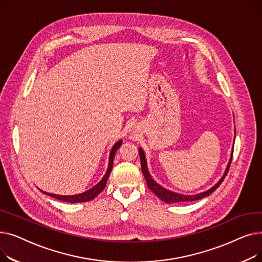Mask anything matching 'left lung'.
<instances>
[{"instance_id": "8db88e82", "label": "left lung", "mask_w": 262, "mask_h": 262, "mask_svg": "<svg viewBox=\"0 0 262 262\" xmlns=\"http://www.w3.org/2000/svg\"><path fill=\"white\" fill-rule=\"evenodd\" d=\"M235 135H236V129H235ZM235 141V139H233ZM232 153H233V145H232V149H231V153H230V158L228 160V163L226 166V169L222 175V177L220 178L219 182L212 186L211 188H209L208 190L200 192V193L196 194H183V193H177V192H174L172 190H169L167 188L162 187L161 185H159L157 182H155L154 178L152 177V175L149 174V171L147 169V161H146V157H145V153L142 147H139V155H140V159H141V170L142 173L144 175V178L146 181L147 187L150 191H153L154 193L164 203H168V204H172V203H178V202H191V201H198L201 200L203 198L206 196H209L212 192L222 184V182L224 181V178L229 170L230 167V163H231V159H232Z\"/></svg>"}]
</instances>
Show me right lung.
Here are the masks:
<instances>
[{"mask_svg": "<svg viewBox=\"0 0 262 262\" xmlns=\"http://www.w3.org/2000/svg\"><path fill=\"white\" fill-rule=\"evenodd\" d=\"M122 139L118 140L112 147V149H110V153H109V160H108V167H107V170H106V173L105 175L103 176L102 180L96 184L95 186H93L92 188H90L89 190L82 192V193H78V194H74V195H59V194H54V193H49V192H46V191H42L40 190L42 193L49 195V196H52L54 199L56 200H59V201H62V202H69V203H84V202H89V201H92L95 196H98L101 192L104 190L106 184H107V181H108V177L110 175V172H112L113 170V164H114V158H115V155L117 153V150L119 149V147L122 145Z\"/></svg>", "mask_w": 262, "mask_h": 262, "instance_id": "obj_1", "label": "right lung"}]
</instances>
